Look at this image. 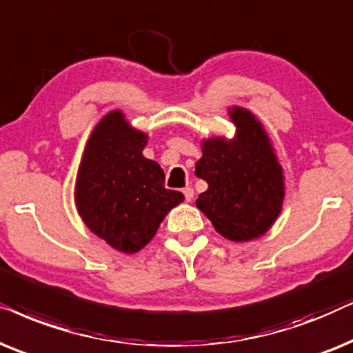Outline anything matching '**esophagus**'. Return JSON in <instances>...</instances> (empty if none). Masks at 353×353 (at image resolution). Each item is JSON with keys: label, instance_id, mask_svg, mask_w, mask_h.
<instances>
[{"label": "esophagus", "instance_id": "34e87169", "mask_svg": "<svg viewBox=\"0 0 353 353\" xmlns=\"http://www.w3.org/2000/svg\"><path fill=\"white\" fill-rule=\"evenodd\" d=\"M182 194H184L185 201H192V199H194V189H192V187H185V189H182Z\"/></svg>", "mask_w": 353, "mask_h": 353}]
</instances>
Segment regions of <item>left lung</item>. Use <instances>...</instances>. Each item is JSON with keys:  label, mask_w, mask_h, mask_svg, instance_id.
Instances as JSON below:
<instances>
[{"label": "left lung", "mask_w": 353, "mask_h": 353, "mask_svg": "<svg viewBox=\"0 0 353 353\" xmlns=\"http://www.w3.org/2000/svg\"><path fill=\"white\" fill-rule=\"evenodd\" d=\"M232 139L201 140L195 174L208 189L195 205L216 232L232 242H252L270 231L283 211L285 177L265 125L250 110L231 106Z\"/></svg>", "instance_id": "left-lung-1"}]
</instances>
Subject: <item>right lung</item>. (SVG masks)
I'll use <instances>...</instances> for the list:
<instances>
[{"mask_svg":"<svg viewBox=\"0 0 353 353\" xmlns=\"http://www.w3.org/2000/svg\"><path fill=\"white\" fill-rule=\"evenodd\" d=\"M147 143L148 135L122 110H111L93 128L75 177L79 216L125 255L150 243L166 214L184 200L181 192L164 189L161 166L143 157Z\"/></svg>","mask_w":353,"mask_h":353,"instance_id":"1","label":"right lung"}]
</instances>
